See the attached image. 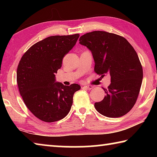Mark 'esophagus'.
Instances as JSON below:
<instances>
[{"mask_svg":"<svg viewBox=\"0 0 157 157\" xmlns=\"http://www.w3.org/2000/svg\"><path fill=\"white\" fill-rule=\"evenodd\" d=\"M84 88L88 89V90H91V89H92L93 88H94V86H91V85H84Z\"/></svg>","mask_w":157,"mask_h":157,"instance_id":"esophagus-1","label":"esophagus"}]
</instances>
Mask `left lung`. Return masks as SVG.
<instances>
[{"label": "left lung", "instance_id": "left-lung-1", "mask_svg": "<svg viewBox=\"0 0 157 157\" xmlns=\"http://www.w3.org/2000/svg\"><path fill=\"white\" fill-rule=\"evenodd\" d=\"M79 41L91 51L95 73L111 76L110 85L104 89L106 96L95 103V108L109 118L125 115L136 102L143 80V68L136 52L123 36L105 31L86 33Z\"/></svg>", "mask_w": 157, "mask_h": 157}]
</instances>
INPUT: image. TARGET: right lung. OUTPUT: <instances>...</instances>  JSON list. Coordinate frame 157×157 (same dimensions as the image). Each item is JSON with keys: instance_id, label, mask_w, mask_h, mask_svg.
Wrapping results in <instances>:
<instances>
[{"instance_id": "obj_1", "label": "right lung", "mask_w": 157, "mask_h": 157, "mask_svg": "<svg viewBox=\"0 0 157 157\" xmlns=\"http://www.w3.org/2000/svg\"><path fill=\"white\" fill-rule=\"evenodd\" d=\"M79 34L48 36L33 45L21 57L17 71L18 90L34 116L48 123L62 120L73 104L78 84L55 82L65 55L75 46Z\"/></svg>"}]
</instances>
